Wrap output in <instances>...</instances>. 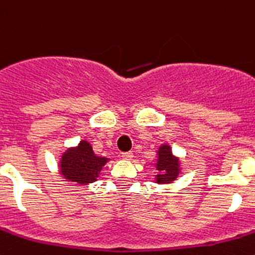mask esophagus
I'll return each instance as SVG.
<instances>
[{"label": "esophagus", "instance_id": "esophagus-1", "mask_svg": "<svg viewBox=\"0 0 255 255\" xmlns=\"http://www.w3.org/2000/svg\"><path fill=\"white\" fill-rule=\"evenodd\" d=\"M123 158L124 159H131L132 158V153L131 152H124L123 153Z\"/></svg>", "mask_w": 255, "mask_h": 255}]
</instances>
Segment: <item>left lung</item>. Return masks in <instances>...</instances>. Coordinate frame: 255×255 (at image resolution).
<instances>
[{
    "instance_id": "1",
    "label": "left lung",
    "mask_w": 255,
    "mask_h": 255,
    "mask_svg": "<svg viewBox=\"0 0 255 255\" xmlns=\"http://www.w3.org/2000/svg\"><path fill=\"white\" fill-rule=\"evenodd\" d=\"M157 170L161 171V175H157L158 182H171L176 179L179 173V161L173 158L171 148L168 145H162L158 149Z\"/></svg>"
}]
</instances>
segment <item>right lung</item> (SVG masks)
<instances>
[{"instance_id":"right-lung-1","label":"right lung","mask_w":255,"mask_h":255,"mask_svg":"<svg viewBox=\"0 0 255 255\" xmlns=\"http://www.w3.org/2000/svg\"><path fill=\"white\" fill-rule=\"evenodd\" d=\"M106 162L107 158L97 157L93 153L91 144L83 140L78 147L69 149L62 155L60 162L61 173L69 181L89 184L96 181Z\"/></svg>"}]
</instances>
